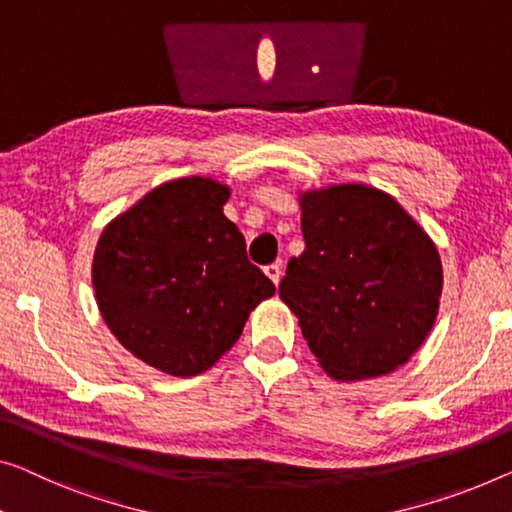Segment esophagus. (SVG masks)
I'll return each instance as SVG.
<instances>
[{
	"mask_svg": "<svg viewBox=\"0 0 512 512\" xmlns=\"http://www.w3.org/2000/svg\"><path fill=\"white\" fill-rule=\"evenodd\" d=\"M264 273H266V276H269V280L273 282V285H278L280 278H282V264L276 262V264L264 266Z\"/></svg>",
	"mask_w": 512,
	"mask_h": 512,
	"instance_id": "esophagus-1",
	"label": "esophagus"
}]
</instances>
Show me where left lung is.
Instances as JSON below:
<instances>
[{
	"label": "left lung",
	"instance_id": "1",
	"mask_svg": "<svg viewBox=\"0 0 512 512\" xmlns=\"http://www.w3.org/2000/svg\"><path fill=\"white\" fill-rule=\"evenodd\" d=\"M305 250L278 294L338 381L384 377L409 361L439 312L441 257L395 197L365 183L299 195Z\"/></svg>",
	"mask_w": 512,
	"mask_h": 512
}]
</instances>
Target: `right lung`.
I'll return each mask as SVG.
<instances>
[{
    "instance_id": "add662e5",
    "label": "right lung",
    "mask_w": 512,
    "mask_h": 512,
    "mask_svg": "<svg viewBox=\"0 0 512 512\" xmlns=\"http://www.w3.org/2000/svg\"><path fill=\"white\" fill-rule=\"evenodd\" d=\"M227 200L230 188L209 177L167 181L110 220L96 243L91 282L105 324L165 375L209 370L276 294L225 218Z\"/></svg>"
}]
</instances>
